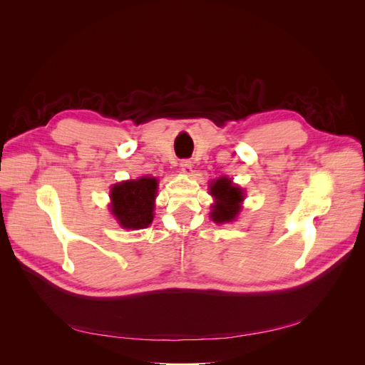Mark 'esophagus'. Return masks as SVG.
Masks as SVG:
<instances>
[{
    "label": "esophagus",
    "mask_w": 365,
    "mask_h": 365,
    "mask_svg": "<svg viewBox=\"0 0 365 365\" xmlns=\"http://www.w3.org/2000/svg\"><path fill=\"white\" fill-rule=\"evenodd\" d=\"M180 168H181L182 173H185V175H190V173L193 172V168H192V163H190L189 160H182V161L180 163Z\"/></svg>",
    "instance_id": "1"
}]
</instances>
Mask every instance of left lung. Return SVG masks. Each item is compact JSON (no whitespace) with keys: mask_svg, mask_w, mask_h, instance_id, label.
Wrapping results in <instances>:
<instances>
[{"mask_svg":"<svg viewBox=\"0 0 365 365\" xmlns=\"http://www.w3.org/2000/svg\"><path fill=\"white\" fill-rule=\"evenodd\" d=\"M210 195L215 197L212 204V219L216 224L233 222L242 210L244 190L227 176H220L210 184Z\"/></svg>","mask_w":365,"mask_h":365,"instance_id":"obj_1","label":"left lung"}]
</instances>
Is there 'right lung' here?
I'll return each mask as SVG.
<instances>
[{
	"instance_id": "add662e5",
	"label": "right lung",
	"mask_w": 365,
	"mask_h": 365,
	"mask_svg": "<svg viewBox=\"0 0 365 365\" xmlns=\"http://www.w3.org/2000/svg\"><path fill=\"white\" fill-rule=\"evenodd\" d=\"M158 181L141 176L111 187V213L126 230H141L152 224Z\"/></svg>"
}]
</instances>
